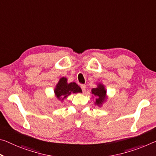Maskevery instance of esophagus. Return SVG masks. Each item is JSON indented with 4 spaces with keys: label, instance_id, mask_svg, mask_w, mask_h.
Wrapping results in <instances>:
<instances>
[{
    "label": "esophagus",
    "instance_id": "esophagus-1",
    "mask_svg": "<svg viewBox=\"0 0 156 156\" xmlns=\"http://www.w3.org/2000/svg\"><path fill=\"white\" fill-rule=\"evenodd\" d=\"M80 87H81V89H82V90H83V91H85V90H86V85H80Z\"/></svg>",
    "mask_w": 156,
    "mask_h": 156
}]
</instances>
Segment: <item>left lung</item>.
Returning <instances> with one entry per match:
<instances>
[{"label":"left lung","mask_w":156,"mask_h":156,"mask_svg":"<svg viewBox=\"0 0 156 156\" xmlns=\"http://www.w3.org/2000/svg\"><path fill=\"white\" fill-rule=\"evenodd\" d=\"M91 93L94 95L97 96V98L96 99V104L100 105L103 103L105 98L106 91L103 87L102 85H99L97 88H94L91 90Z\"/></svg>","instance_id":"8db88e82"}]
</instances>
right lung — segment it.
<instances>
[{"instance_id": "1", "label": "right lung", "mask_w": 156, "mask_h": 156, "mask_svg": "<svg viewBox=\"0 0 156 156\" xmlns=\"http://www.w3.org/2000/svg\"><path fill=\"white\" fill-rule=\"evenodd\" d=\"M55 94L56 97L61 99L62 98H65L66 96L71 94V93L82 92L80 87L75 83H71L68 84L66 82V78H62L55 89Z\"/></svg>"}]
</instances>
